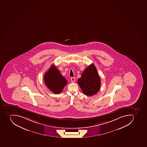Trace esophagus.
I'll return each mask as SVG.
<instances>
[{"label": "esophagus", "instance_id": "1", "mask_svg": "<svg viewBox=\"0 0 147 147\" xmlns=\"http://www.w3.org/2000/svg\"><path fill=\"white\" fill-rule=\"evenodd\" d=\"M71 80L72 82H74L75 80V77H72V78H71Z\"/></svg>", "mask_w": 147, "mask_h": 147}]
</instances>
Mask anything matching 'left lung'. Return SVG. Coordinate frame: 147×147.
I'll return each instance as SVG.
<instances>
[{
    "instance_id": "obj_1",
    "label": "left lung",
    "mask_w": 147,
    "mask_h": 147,
    "mask_svg": "<svg viewBox=\"0 0 147 147\" xmlns=\"http://www.w3.org/2000/svg\"><path fill=\"white\" fill-rule=\"evenodd\" d=\"M77 82L84 94L93 96L97 94L100 89L101 80L94 65L91 64L86 67Z\"/></svg>"
}]
</instances>
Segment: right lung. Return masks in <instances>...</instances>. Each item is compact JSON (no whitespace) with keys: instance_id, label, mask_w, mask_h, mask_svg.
I'll return each instance as SVG.
<instances>
[{"instance_id":"add662e5","label":"right lung","mask_w":147,"mask_h":147,"mask_svg":"<svg viewBox=\"0 0 147 147\" xmlns=\"http://www.w3.org/2000/svg\"><path fill=\"white\" fill-rule=\"evenodd\" d=\"M44 79L48 89L55 94L61 93L67 83V80L53 65L45 74Z\"/></svg>"}]
</instances>
